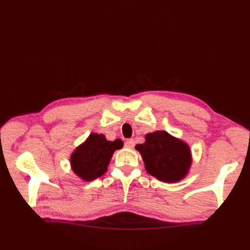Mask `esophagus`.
<instances>
[{
    "mask_svg": "<svg viewBox=\"0 0 250 250\" xmlns=\"http://www.w3.org/2000/svg\"><path fill=\"white\" fill-rule=\"evenodd\" d=\"M125 146L126 147H129V149H132V147L134 146V141L132 140V139H128V140L125 142Z\"/></svg>",
    "mask_w": 250,
    "mask_h": 250,
    "instance_id": "obj_1",
    "label": "esophagus"
}]
</instances>
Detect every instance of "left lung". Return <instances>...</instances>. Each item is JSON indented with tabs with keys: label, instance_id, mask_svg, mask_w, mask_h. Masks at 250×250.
Segmentation results:
<instances>
[{
	"label": "left lung",
	"instance_id": "1",
	"mask_svg": "<svg viewBox=\"0 0 250 250\" xmlns=\"http://www.w3.org/2000/svg\"><path fill=\"white\" fill-rule=\"evenodd\" d=\"M146 172L159 181L176 183L188 176L192 166V152L188 143L159 130L146 134V141L135 146Z\"/></svg>",
	"mask_w": 250,
	"mask_h": 250
}]
</instances>
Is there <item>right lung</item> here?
I'll list each match as a JSON object with an SVG mask.
<instances>
[{"instance_id":"add662e5","label":"right lung","mask_w":250,"mask_h":250,"mask_svg":"<svg viewBox=\"0 0 250 250\" xmlns=\"http://www.w3.org/2000/svg\"><path fill=\"white\" fill-rule=\"evenodd\" d=\"M124 146L120 139L109 141L103 133H90L70 155V167L80 180L94 181L108 170L113 153Z\"/></svg>"}]
</instances>
